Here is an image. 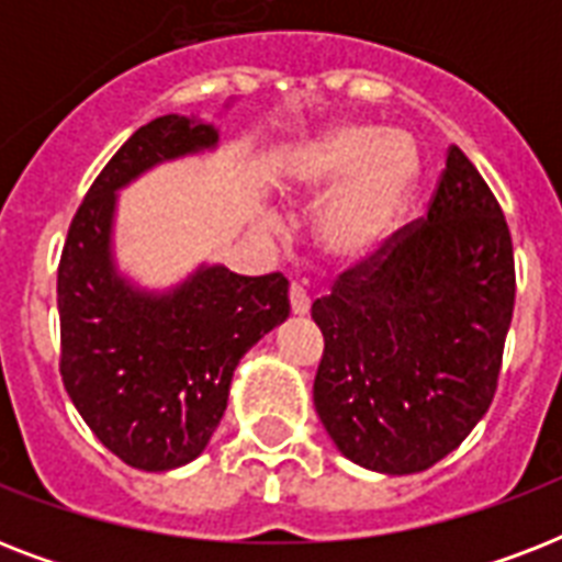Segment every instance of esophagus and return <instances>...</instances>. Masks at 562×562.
I'll return each mask as SVG.
<instances>
[{
	"mask_svg": "<svg viewBox=\"0 0 562 562\" xmlns=\"http://www.w3.org/2000/svg\"><path fill=\"white\" fill-rule=\"evenodd\" d=\"M289 303H291V315H308V306H312V300H308L306 289L300 285V282H291V289H289Z\"/></svg>",
	"mask_w": 562,
	"mask_h": 562,
	"instance_id": "1",
	"label": "esophagus"
}]
</instances>
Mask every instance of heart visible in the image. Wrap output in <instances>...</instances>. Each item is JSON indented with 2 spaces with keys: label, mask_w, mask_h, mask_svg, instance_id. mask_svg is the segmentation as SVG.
Here are the masks:
<instances>
[{
  "label": "heart",
  "mask_w": 562,
  "mask_h": 562,
  "mask_svg": "<svg viewBox=\"0 0 562 562\" xmlns=\"http://www.w3.org/2000/svg\"><path fill=\"white\" fill-rule=\"evenodd\" d=\"M417 148L405 131L335 122L285 154L273 187L289 201H321L315 238L329 259H373L408 206L417 180Z\"/></svg>",
  "instance_id": "obj_1"
}]
</instances>
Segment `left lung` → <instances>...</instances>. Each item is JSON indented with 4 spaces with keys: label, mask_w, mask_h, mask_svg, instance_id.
Returning a JSON list of instances; mask_svg holds the SVG:
<instances>
[{
    "label": "left lung",
    "mask_w": 562,
    "mask_h": 562,
    "mask_svg": "<svg viewBox=\"0 0 562 562\" xmlns=\"http://www.w3.org/2000/svg\"><path fill=\"white\" fill-rule=\"evenodd\" d=\"M510 229L458 145L428 215L315 300V408L338 452L414 475L463 443L496 393L514 317Z\"/></svg>",
    "instance_id": "1"
}]
</instances>
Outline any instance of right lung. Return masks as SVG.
Instances as JSON below:
<instances>
[{
	"mask_svg": "<svg viewBox=\"0 0 562 562\" xmlns=\"http://www.w3.org/2000/svg\"><path fill=\"white\" fill-rule=\"evenodd\" d=\"M215 148L218 127L201 116L169 113L139 127L92 183L60 256L66 393L92 435L145 472L178 470L206 449L238 361L291 312L282 273L238 277L201 262L151 289L119 265L122 189L157 166Z\"/></svg>",
	"mask_w": 562,
	"mask_h": 562,
	"instance_id": "right-lung-1",
	"label": "right lung"
}]
</instances>
